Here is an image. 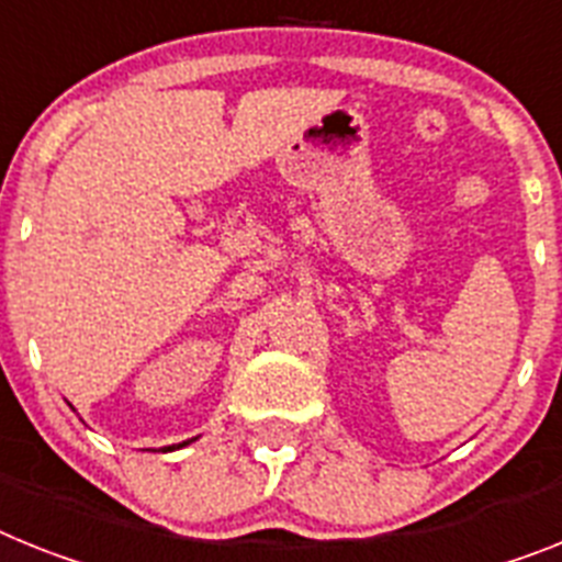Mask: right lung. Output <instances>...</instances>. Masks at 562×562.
I'll list each match as a JSON object with an SVG mask.
<instances>
[{"label": "right lung", "instance_id": "obj_1", "mask_svg": "<svg viewBox=\"0 0 562 562\" xmlns=\"http://www.w3.org/2000/svg\"><path fill=\"white\" fill-rule=\"evenodd\" d=\"M193 440H196V437H191V440H182V442H177V446H165L162 451H177V449H186V446H191Z\"/></svg>", "mask_w": 562, "mask_h": 562}]
</instances>
